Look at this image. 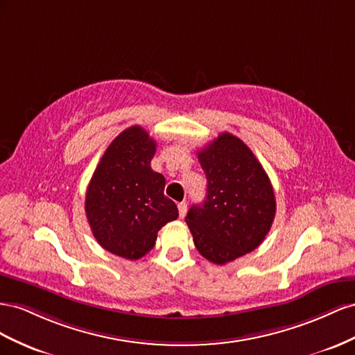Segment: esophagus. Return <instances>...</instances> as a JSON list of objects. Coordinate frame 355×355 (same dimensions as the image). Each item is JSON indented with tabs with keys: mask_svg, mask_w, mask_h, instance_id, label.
Here are the masks:
<instances>
[{
	"mask_svg": "<svg viewBox=\"0 0 355 355\" xmlns=\"http://www.w3.org/2000/svg\"><path fill=\"white\" fill-rule=\"evenodd\" d=\"M178 212H180V218H184L187 214V204L186 202H180L178 204Z\"/></svg>",
	"mask_w": 355,
	"mask_h": 355,
	"instance_id": "1",
	"label": "esophagus"
}]
</instances>
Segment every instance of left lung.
<instances>
[{"label": "left lung", "instance_id": "1", "mask_svg": "<svg viewBox=\"0 0 355 355\" xmlns=\"http://www.w3.org/2000/svg\"><path fill=\"white\" fill-rule=\"evenodd\" d=\"M207 198L191 205L186 223L196 250L225 265L256 250L270 230L277 202L270 180L244 141L229 132L198 151Z\"/></svg>", "mask_w": 355, "mask_h": 355}]
</instances>
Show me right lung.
Returning a JSON list of instances; mask_svg holds the SVG:
<instances>
[{
  "label": "right lung",
  "mask_w": 355,
  "mask_h": 355,
  "mask_svg": "<svg viewBox=\"0 0 355 355\" xmlns=\"http://www.w3.org/2000/svg\"><path fill=\"white\" fill-rule=\"evenodd\" d=\"M156 141L135 125L108 146L86 190L85 211L98 244L138 260L155 247L157 232L177 220L175 202L164 195L165 177L150 162Z\"/></svg>",
  "instance_id": "add662e5"
}]
</instances>
